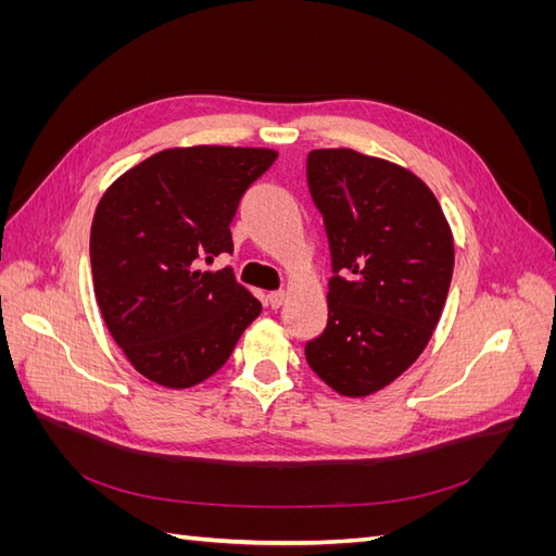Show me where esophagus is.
<instances>
[{
	"mask_svg": "<svg viewBox=\"0 0 556 556\" xmlns=\"http://www.w3.org/2000/svg\"><path fill=\"white\" fill-rule=\"evenodd\" d=\"M285 296H288V294H285L282 290H278V292H271V294H268V296H266V301H268V306H271V308H280V306L285 304Z\"/></svg>",
	"mask_w": 556,
	"mask_h": 556,
	"instance_id": "esophagus-1",
	"label": "esophagus"
}]
</instances>
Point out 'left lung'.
<instances>
[{
	"label": "left lung",
	"instance_id": "8db88e82",
	"mask_svg": "<svg viewBox=\"0 0 556 556\" xmlns=\"http://www.w3.org/2000/svg\"><path fill=\"white\" fill-rule=\"evenodd\" d=\"M308 190L331 250L329 319L306 362L333 392L368 396L422 355L439 325L454 241L413 172L350 148L311 150Z\"/></svg>",
	"mask_w": 556,
	"mask_h": 556
}]
</instances>
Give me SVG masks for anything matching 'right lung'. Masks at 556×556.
<instances>
[{
	"instance_id": "1",
	"label": "right lung",
	"mask_w": 556,
	"mask_h": 556,
	"mask_svg": "<svg viewBox=\"0 0 556 556\" xmlns=\"http://www.w3.org/2000/svg\"><path fill=\"white\" fill-rule=\"evenodd\" d=\"M278 153L268 148H169L104 192L90 229L97 306L141 376L172 390L220 368L262 304L231 268L199 262L231 252L243 192Z\"/></svg>"
}]
</instances>
